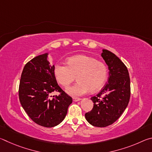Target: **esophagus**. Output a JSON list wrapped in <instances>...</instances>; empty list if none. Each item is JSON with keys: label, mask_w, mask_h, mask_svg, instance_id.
Segmentation results:
<instances>
[{"label": "esophagus", "mask_w": 152, "mask_h": 152, "mask_svg": "<svg viewBox=\"0 0 152 152\" xmlns=\"http://www.w3.org/2000/svg\"><path fill=\"white\" fill-rule=\"evenodd\" d=\"M81 99H80V98H77V97H74L73 98V101L74 102H77V101H80Z\"/></svg>", "instance_id": "esophagus-1"}]
</instances>
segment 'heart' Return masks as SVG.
Returning <instances> with one entry per match:
<instances>
[{"mask_svg": "<svg viewBox=\"0 0 152 152\" xmlns=\"http://www.w3.org/2000/svg\"><path fill=\"white\" fill-rule=\"evenodd\" d=\"M68 66L58 63L54 67L58 82L68 87L76 78L78 82L66 90L72 96H80L90 91L96 92L104 85L107 79V68L104 63L85 55H76L67 60Z\"/></svg>", "mask_w": 152, "mask_h": 152, "instance_id": "b5f03b06", "label": "heart"}]
</instances>
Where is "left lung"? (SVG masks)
<instances>
[{
    "mask_svg": "<svg viewBox=\"0 0 152 152\" xmlns=\"http://www.w3.org/2000/svg\"><path fill=\"white\" fill-rule=\"evenodd\" d=\"M101 56L109 67L108 83L91 100L94 106L85 114L90 124L104 127L119 119L127 108L130 99V78L127 67L114 53L102 50Z\"/></svg>",
    "mask_w": 152,
    "mask_h": 152,
    "instance_id": "left-lung-1",
    "label": "left lung"
}]
</instances>
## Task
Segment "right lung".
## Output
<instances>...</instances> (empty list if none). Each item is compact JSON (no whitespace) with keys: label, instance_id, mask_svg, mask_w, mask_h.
Masks as SVG:
<instances>
[{"label":"right lung","instance_id":"obj_1","mask_svg":"<svg viewBox=\"0 0 152 152\" xmlns=\"http://www.w3.org/2000/svg\"><path fill=\"white\" fill-rule=\"evenodd\" d=\"M48 54L38 56L25 64L19 96L21 106L32 121L43 127H53L66 117L72 99L58 84L54 66L50 65ZM53 91L60 94L52 97Z\"/></svg>","mask_w":152,"mask_h":152}]
</instances>
